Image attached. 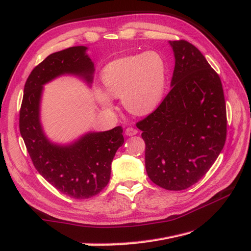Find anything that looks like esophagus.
<instances>
[{
	"label": "esophagus",
	"instance_id": "34e87169",
	"mask_svg": "<svg viewBox=\"0 0 251 251\" xmlns=\"http://www.w3.org/2000/svg\"><path fill=\"white\" fill-rule=\"evenodd\" d=\"M138 133V131L136 130V128L132 127V126H128L126 128V136H134Z\"/></svg>",
	"mask_w": 251,
	"mask_h": 251
}]
</instances>
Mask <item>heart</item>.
<instances>
[{"instance_id":"1","label":"heart","mask_w":251,"mask_h":251,"mask_svg":"<svg viewBox=\"0 0 251 251\" xmlns=\"http://www.w3.org/2000/svg\"><path fill=\"white\" fill-rule=\"evenodd\" d=\"M168 71L160 53L147 51L113 60L104 67L101 80L111 96L121 98L126 110L135 115H146L162 100ZM97 97L103 104L111 105L110 97L102 91H97Z\"/></svg>"}]
</instances>
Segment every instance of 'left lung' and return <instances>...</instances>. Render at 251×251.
Returning a JSON list of instances; mask_svg holds the SVG:
<instances>
[{
	"label": "left lung",
	"instance_id": "obj_1",
	"mask_svg": "<svg viewBox=\"0 0 251 251\" xmlns=\"http://www.w3.org/2000/svg\"><path fill=\"white\" fill-rule=\"evenodd\" d=\"M175 54L172 89L159 107L136 126L146 143L149 178L169 191L197 183L226 140V104L221 79L185 40L171 41Z\"/></svg>",
	"mask_w": 251,
	"mask_h": 251
}]
</instances>
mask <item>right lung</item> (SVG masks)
<instances>
[{
    "mask_svg": "<svg viewBox=\"0 0 251 251\" xmlns=\"http://www.w3.org/2000/svg\"><path fill=\"white\" fill-rule=\"evenodd\" d=\"M83 46L52 53L29 74L20 110V132L36 171L57 191L74 199H89L108 185L111 163L123 146L121 126L89 133L70 146H56L44 135L40 124L43 85L62 74L92 81L94 64Z\"/></svg>",
    "mask_w": 251,
    "mask_h": 251,
    "instance_id": "1",
    "label": "right lung"
}]
</instances>
